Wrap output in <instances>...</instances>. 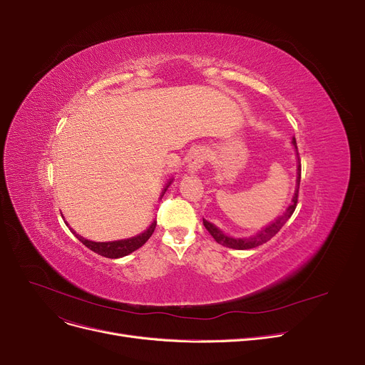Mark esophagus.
Returning a JSON list of instances; mask_svg holds the SVG:
<instances>
[{
  "label": "esophagus",
  "instance_id": "obj_1",
  "mask_svg": "<svg viewBox=\"0 0 365 365\" xmlns=\"http://www.w3.org/2000/svg\"><path fill=\"white\" fill-rule=\"evenodd\" d=\"M207 161V150L204 148H195L187 155V173L197 175Z\"/></svg>",
  "mask_w": 365,
  "mask_h": 365
}]
</instances>
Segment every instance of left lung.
I'll return each instance as SVG.
<instances>
[{
	"label": "left lung",
	"instance_id": "obj_1",
	"mask_svg": "<svg viewBox=\"0 0 365 365\" xmlns=\"http://www.w3.org/2000/svg\"><path fill=\"white\" fill-rule=\"evenodd\" d=\"M293 146H294V150H296V157H297V176H296V189H294V195L292 198V202L289 204V207L285 208V212L278 216L277 219H274L269 225L263 226L260 231H257L255 235L252 237H245V238H235V237H231V235H226L222 229H219L216 225H213L212 222H208L205 219H202V223L205 226L207 231L210 232V235H212L216 242L225 245V247H229V248H235V250H248V248H255V247H259L264 242L269 241L274 235H277L279 232V229L287 223V220H289L292 217V215L294 213L296 210V205H297V195H299V185H300V161H299V152H297V145H296V139L293 138L292 140Z\"/></svg>",
	"mask_w": 365,
	"mask_h": 365
}]
</instances>
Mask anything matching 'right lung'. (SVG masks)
I'll use <instances>...</instances> for the list:
<instances>
[{
	"mask_svg": "<svg viewBox=\"0 0 365 365\" xmlns=\"http://www.w3.org/2000/svg\"><path fill=\"white\" fill-rule=\"evenodd\" d=\"M171 182H173V179H170V180L165 183V186H164V189H163V192H161L160 198H163V195L165 194V190L168 189V186L171 185ZM65 223H66V222H65ZM66 226H68V223H66ZM155 226H157V220H153V222L150 223V226L146 229V231H143V232L139 234V235H134V237L125 238V240L105 241V242H96V241L86 240L84 237H81V235L76 234L75 231H72V229H71V232H72L76 238H78L87 248H90L91 252L98 253V255H101V256H105V257H108V259H120V257H124V256H127V255H130V253H133V252H136L138 248H140V247L150 238V235L153 234V231H155Z\"/></svg>",
	"mask_w": 365,
	"mask_h": 365,
	"instance_id": "obj_1",
	"label": "right lung"
}]
</instances>
